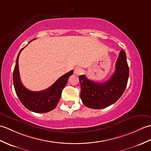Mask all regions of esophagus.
<instances>
[{"label": "esophagus", "mask_w": 151, "mask_h": 151, "mask_svg": "<svg viewBox=\"0 0 151 151\" xmlns=\"http://www.w3.org/2000/svg\"><path fill=\"white\" fill-rule=\"evenodd\" d=\"M82 72H83V71H82V69L78 68H75V71H74L75 74V75H81L82 73Z\"/></svg>", "instance_id": "34e87169"}]
</instances>
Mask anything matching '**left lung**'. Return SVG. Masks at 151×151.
Returning a JSON list of instances; mask_svg holds the SVG:
<instances>
[{
    "instance_id": "left-lung-1",
    "label": "left lung",
    "mask_w": 151,
    "mask_h": 151,
    "mask_svg": "<svg viewBox=\"0 0 151 151\" xmlns=\"http://www.w3.org/2000/svg\"><path fill=\"white\" fill-rule=\"evenodd\" d=\"M115 71L109 80L104 83H96L79 76L83 104L89 108L100 109L115 103L123 94L127 86L129 70L125 52L122 50L116 63Z\"/></svg>"
}]
</instances>
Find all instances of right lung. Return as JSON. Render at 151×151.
I'll list each match as a JSON object with an SVG mask.
<instances>
[{"mask_svg": "<svg viewBox=\"0 0 151 151\" xmlns=\"http://www.w3.org/2000/svg\"><path fill=\"white\" fill-rule=\"evenodd\" d=\"M24 47L21 49L19 51L13 71V80L16 94L21 103L27 109L37 113H47L53 110L57 106L61 98L62 90L67 83L69 77L73 74V70L60 77L51 86L46 89L37 92L27 89L21 82L19 69V57Z\"/></svg>", "mask_w": 151, "mask_h": 151, "instance_id": "right-lung-1", "label": "right lung"}]
</instances>
